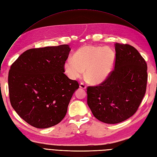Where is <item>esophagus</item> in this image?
<instances>
[{"instance_id":"obj_1","label":"esophagus","mask_w":157,"mask_h":157,"mask_svg":"<svg viewBox=\"0 0 157 157\" xmlns=\"http://www.w3.org/2000/svg\"><path fill=\"white\" fill-rule=\"evenodd\" d=\"M79 87L80 88H82V89H84V90H85L86 88V85H85L84 83H80V85H79Z\"/></svg>"}]
</instances>
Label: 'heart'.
Returning a JSON list of instances; mask_svg holds the SVG:
<instances>
[{
	"instance_id": "heart-1",
	"label": "heart",
	"mask_w": 157,
	"mask_h": 157,
	"mask_svg": "<svg viewBox=\"0 0 157 157\" xmlns=\"http://www.w3.org/2000/svg\"><path fill=\"white\" fill-rule=\"evenodd\" d=\"M115 61V54L109 48L85 45L75 52L73 59H68L64 69L68 77L77 79L85 75L89 81L100 84L111 75Z\"/></svg>"
}]
</instances>
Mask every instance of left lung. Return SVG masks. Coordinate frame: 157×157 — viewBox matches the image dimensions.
Wrapping results in <instances>:
<instances>
[{"instance_id":"1","label":"left lung","mask_w":157,"mask_h":157,"mask_svg":"<svg viewBox=\"0 0 157 157\" xmlns=\"http://www.w3.org/2000/svg\"><path fill=\"white\" fill-rule=\"evenodd\" d=\"M115 69L101 84L88 86V105L98 120L117 124L132 117L143 99L147 66L134 47L115 43Z\"/></svg>"}]
</instances>
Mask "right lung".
Listing matches in <instances>:
<instances>
[{"instance_id":"1","label":"right lung","mask_w":157,"mask_h":157,"mask_svg":"<svg viewBox=\"0 0 157 157\" xmlns=\"http://www.w3.org/2000/svg\"><path fill=\"white\" fill-rule=\"evenodd\" d=\"M68 44L32 48L16 60L8 73L11 105L21 118L37 128L58 124L79 85L64 74Z\"/></svg>"}]
</instances>
